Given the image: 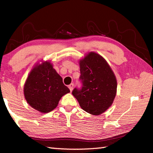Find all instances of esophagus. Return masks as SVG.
Wrapping results in <instances>:
<instances>
[{
    "label": "esophagus",
    "instance_id": "1",
    "mask_svg": "<svg viewBox=\"0 0 153 153\" xmlns=\"http://www.w3.org/2000/svg\"><path fill=\"white\" fill-rule=\"evenodd\" d=\"M69 90H70V91L71 92L72 90H73V88H74V84H71L70 85H69Z\"/></svg>",
    "mask_w": 153,
    "mask_h": 153
}]
</instances>
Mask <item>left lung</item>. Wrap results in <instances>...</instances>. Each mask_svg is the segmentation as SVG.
Instances as JSON below:
<instances>
[{"label": "left lung", "instance_id": "left-lung-1", "mask_svg": "<svg viewBox=\"0 0 153 153\" xmlns=\"http://www.w3.org/2000/svg\"><path fill=\"white\" fill-rule=\"evenodd\" d=\"M81 90L75 88L72 94L83 110L93 115L105 112L111 105L117 93L115 74L107 61L95 52H89L79 61Z\"/></svg>", "mask_w": 153, "mask_h": 153}]
</instances>
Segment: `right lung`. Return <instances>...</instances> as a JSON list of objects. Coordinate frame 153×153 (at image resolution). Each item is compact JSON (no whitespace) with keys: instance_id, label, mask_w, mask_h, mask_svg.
Masks as SVG:
<instances>
[{"instance_id":"add662e5","label":"right lung","mask_w":153,"mask_h":153,"mask_svg":"<svg viewBox=\"0 0 153 153\" xmlns=\"http://www.w3.org/2000/svg\"><path fill=\"white\" fill-rule=\"evenodd\" d=\"M70 90L53 68L51 61L35 65L25 80L24 97L30 107L42 113L51 112L57 107L61 97Z\"/></svg>"}]
</instances>
